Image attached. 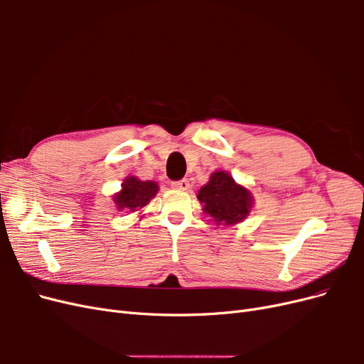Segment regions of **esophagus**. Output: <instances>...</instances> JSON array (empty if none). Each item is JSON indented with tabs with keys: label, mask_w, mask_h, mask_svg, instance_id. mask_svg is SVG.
Returning <instances> with one entry per match:
<instances>
[{
	"label": "esophagus",
	"mask_w": 364,
	"mask_h": 364,
	"mask_svg": "<svg viewBox=\"0 0 364 364\" xmlns=\"http://www.w3.org/2000/svg\"><path fill=\"white\" fill-rule=\"evenodd\" d=\"M171 186H173L174 190H182V191H186V190H190V181H188V179L176 181V182H171Z\"/></svg>",
	"instance_id": "34e87169"
}]
</instances>
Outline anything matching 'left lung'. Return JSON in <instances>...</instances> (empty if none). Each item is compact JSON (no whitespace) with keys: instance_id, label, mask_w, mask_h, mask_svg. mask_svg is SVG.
Segmentation results:
<instances>
[{"instance_id":"1","label":"left lung","mask_w":364,"mask_h":364,"mask_svg":"<svg viewBox=\"0 0 364 364\" xmlns=\"http://www.w3.org/2000/svg\"><path fill=\"white\" fill-rule=\"evenodd\" d=\"M203 211L217 223L234 225L247 217L252 208L250 193L235 183L225 171L211 174V179L197 194Z\"/></svg>"}]
</instances>
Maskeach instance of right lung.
<instances>
[{"label":"right lung","instance_id":"1","mask_svg":"<svg viewBox=\"0 0 364 364\" xmlns=\"http://www.w3.org/2000/svg\"><path fill=\"white\" fill-rule=\"evenodd\" d=\"M158 193V183L150 181H138L134 176H130L123 183V190L115 194L114 200L118 209H129L136 211L139 208H144Z\"/></svg>","mask_w":364,"mask_h":364}]
</instances>
